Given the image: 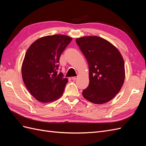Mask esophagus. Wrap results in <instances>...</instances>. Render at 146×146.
<instances>
[{"label":"esophagus","mask_w":146,"mask_h":146,"mask_svg":"<svg viewBox=\"0 0 146 146\" xmlns=\"http://www.w3.org/2000/svg\"><path fill=\"white\" fill-rule=\"evenodd\" d=\"M77 77H72V80H77Z\"/></svg>","instance_id":"1"}]
</instances>
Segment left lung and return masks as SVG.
<instances>
[{
    "mask_svg": "<svg viewBox=\"0 0 146 146\" xmlns=\"http://www.w3.org/2000/svg\"><path fill=\"white\" fill-rule=\"evenodd\" d=\"M89 66V85L83 91L84 98L96 104L107 103L114 98L125 80L124 61L117 48L96 36L76 39Z\"/></svg>",
    "mask_w": 146,
    "mask_h": 146,
    "instance_id": "8db88e82",
    "label": "left lung"
}]
</instances>
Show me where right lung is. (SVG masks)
<instances>
[{"mask_svg":"<svg viewBox=\"0 0 146 146\" xmlns=\"http://www.w3.org/2000/svg\"><path fill=\"white\" fill-rule=\"evenodd\" d=\"M72 38L54 35L38 39L25 53L22 77L30 93L37 100L46 103L62 96L68 78L58 72L61 54Z\"/></svg>","mask_w":146,"mask_h":146,"instance_id":"1","label":"right lung"}]
</instances>
